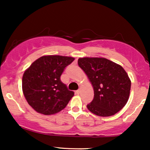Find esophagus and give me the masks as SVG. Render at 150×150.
<instances>
[{
  "mask_svg": "<svg viewBox=\"0 0 150 150\" xmlns=\"http://www.w3.org/2000/svg\"><path fill=\"white\" fill-rule=\"evenodd\" d=\"M80 93V89H77V90L76 91V94H79Z\"/></svg>",
  "mask_w": 150,
  "mask_h": 150,
  "instance_id": "obj_1",
  "label": "esophagus"
}]
</instances>
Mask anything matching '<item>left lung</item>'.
<instances>
[{
	"label": "left lung",
	"mask_w": 150,
	"mask_h": 150,
	"mask_svg": "<svg viewBox=\"0 0 150 150\" xmlns=\"http://www.w3.org/2000/svg\"><path fill=\"white\" fill-rule=\"evenodd\" d=\"M78 65L94 88V99L87 105L91 112L106 117L124 107L130 95L131 82L120 65L104 58H81Z\"/></svg>",
	"instance_id": "1"
}]
</instances>
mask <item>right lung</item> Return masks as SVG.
Returning a JSON list of instances; mask_svg holds the SVG:
<instances>
[{"label": "right lung", "mask_w": 150, "mask_h": 150, "mask_svg": "<svg viewBox=\"0 0 150 150\" xmlns=\"http://www.w3.org/2000/svg\"><path fill=\"white\" fill-rule=\"evenodd\" d=\"M75 58L44 56L38 58L24 73L22 91L28 104L38 113L54 114L63 110L74 95L61 76Z\"/></svg>", "instance_id": "1"}]
</instances>
